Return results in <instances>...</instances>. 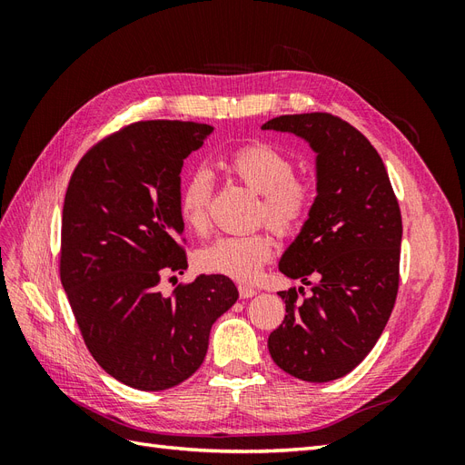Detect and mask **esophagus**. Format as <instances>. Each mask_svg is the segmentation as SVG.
Masks as SVG:
<instances>
[{"label":"esophagus","instance_id":"1","mask_svg":"<svg viewBox=\"0 0 465 465\" xmlns=\"http://www.w3.org/2000/svg\"><path fill=\"white\" fill-rule=\"evenodd\" d=\"M238 294H241V299H252L256 297L258 291L254 287H246V285H238Z\"/></svg>","mask_w":465,"mask_h":465}]
</instances>
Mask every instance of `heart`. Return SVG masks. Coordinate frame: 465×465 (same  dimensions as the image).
<instances>
[{
    "instance_id": "b5f03b06",
    "label": "heart",
    "mask_w": 465,
    "mask_h": 465,
    "mask_svg": "<svg viewBox=\"0 0 465 465\" xmlns=\"http://www.w3.org/2000/svg\"><path fill=\"white\" fill-rule=\"evenodd\" d=\"M231 173L262 195L260 219L279 234L299 231L314 202L311 182L294 176V164L283 153L265 143H252L234 151L227 161ZM213 173L198 166L188 173L178 193L180 217L195 232L209 224V200ZM273 254V238L267 231L221 234L195 252L202 272L236 281H252Z\"/></svg>"
}]
</instances>
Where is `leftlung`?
I'll use <instances>...</instances> for the list:
<instances>
[{
    "mask_svg": "<svg viewBox=\"0 0 465 465\" xmlns=\"http://www.w3.org/2000/svg\"><path fill=\"white\" fill-rule=\"evenodd\" d=\"M262 130L292 134L316 153V198L279 272L311 285L281 291L285 320L267 347L279 369L306 382L353 371L382 335L400 283L401 213L376 149L341 118L287 114ZM302 287L299 289V292Z\"/></svg>",
    "mask_w": 465,
    "mask_h": 465,
    "instance_id": "8db88e82",
    "label": "left lung"
}]
</instances>
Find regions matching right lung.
I'll use <instances>...</instances> for the list:
<instances>
[{"mask_svg": "<svg viewBox=\"0 0 465 465\" xmlns=\"http://www.w3.org/2000/svg\"><path fill=\"white\" fill-rule=\"evenodd\" d=\"M213 134L207 124L137 122L96 143L69 180L60 275L94 361L122 384L159 391L202 367L215 320L236 302L224 275L159 291L188 267L178 193L184 159Z\"/></svg>", "mask_w": 465, "mask_h": 465, "instance_id": "1", "label": "right lung"}]
</instances>
